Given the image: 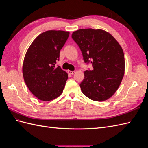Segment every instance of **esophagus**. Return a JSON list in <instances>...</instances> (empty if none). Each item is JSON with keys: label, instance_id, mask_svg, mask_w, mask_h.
I'll list each match as a JSON object with an SVG mask.
<instances>
[{"label": "esophagus", "instance_id": "obj_1", "mask_svg": "<svg viewBox=\"0 0 148 148\" xmlns=\"http://www.w3.org/2000/svg\"><path fill=\"white\" fill-rule=\"evenodd\" d=\"M75 72V71H71V70H69V71H68V73H69V74H70V75L74 74Z\"/></svg>", "mask_w": 148, "mask_h": 148}]
</instances>
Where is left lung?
Segmentation results:
<instances>
[{
	"mask_svg": "<svg viewBox=\"0 0 148 148\" xmlns=\"http://www.w3.org/2000/svg\"><path fill=\"white\" fill-rule=\"evenodd\" d=\"M71 38L82 51L84 63L92 70L84 71L79 86L84 95L95 101L108 99L117 90L125 71L124 53L112 36L102 29H81Z\"/></svg>",
	"mask_w": 148,
	"mask_h": 148,
	"instance_id": "obj_1",
	"label": "left lung"
}]
</instances>
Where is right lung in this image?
I'll use <instances>...</instances> for the list:
<instances>
[{
    "instance_id": "1",
    "label": "right lung",
    "mask_w": 148,
    "mask_h": 148,
    "mask_svg": "<svg viewBox=\"0 0 148 148\" xmlns=\"http://www.w3.org/2000/svg\"><path fill=\"white\" fill-rule=\"evenodd\" d=\"M69 31L49 30L39 34L28 48L23 64L25 82L39 100L49 101L63 92L68 74L56 66Z\"/></svg>"
}]
</instances>
